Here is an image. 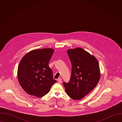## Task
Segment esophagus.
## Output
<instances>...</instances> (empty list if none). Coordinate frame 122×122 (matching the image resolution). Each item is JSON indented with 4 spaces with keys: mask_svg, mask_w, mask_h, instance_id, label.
<instances>
[{
    "mask_svg": "<svg viewBox=\"0 0 122 122\" xmlns=\"http://www.w3.org/2000/svg\"><path fill=\"white\" fill-rule=\"evenodd\" d=\"M57 81H58L59 82V83H61L62 82V79L61 78H58V79H57Z\"/></svg>",
    "mask_w": 122,
    "mask_h": 122,
    "instance_id": "obj_1",
    "label": "esophagus"
}]
</instances>
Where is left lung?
<instances>
[{
  "label": "left lung",
  "instance_id": "8db88e82",
  "mask_svg": "<svg viewBox=\"0 0 122 122\" xmlns=\"http://www.w3.org/2000/svg\"><path fill=\"white\" fill-rule=\"evenodd\" d=\"M67 53L72 67L69 82H63L67 95L80 100L90 93L100 78L98 62L96 58L81 48L69 49Z\"/></svg>",
  "mask_w": 122,
  "mask_h": 122
}]
</instances>
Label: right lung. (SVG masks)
Here are the masks:
<instances>
[{"instance_id":"obj_1","label":"right lung","mask_w":122,"mask_h":122,"mask_svg":"<svg viewBox=\"0 0 122 122\" xmlns=\"http://www.w3.org/2000/svg\"><path fill=\"white\" fill-rule=\"evenodd\" d=\"M54 52L51 48L34 50L21 59L17 77L21 86L29 95L41 97L49 93L56 82L48 65Z\"/></svg>"}]
</instances>
